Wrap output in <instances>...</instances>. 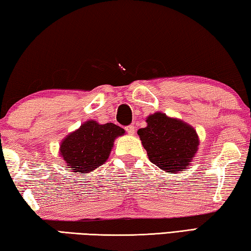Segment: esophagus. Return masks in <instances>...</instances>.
<instances>
[{
	"instance_id": "esophagus-1",
	"label": "esophagus",
	"mask_w": 251,
	"mask_h": 251,
	"mask_svg": "<svg viewBox=\"0 0 251 251\" xmlns=\"http://www.w3.org/2000/svg\"><path fill=\"white\" fill-rule=\"evenodd\" d=\"M126 132H128L129 134H134V126H132V125H130V126H126Z\"/></svg>"
}]
</instances>
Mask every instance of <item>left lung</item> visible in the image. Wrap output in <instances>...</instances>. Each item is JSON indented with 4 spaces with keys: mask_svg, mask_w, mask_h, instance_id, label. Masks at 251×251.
<instances>
[{
    "mask_svg": "<svg viewBox=\"0 0 251 251\" xmlns=\"http://www.w3.org/2000/svg\"><path fill=\"white\" fill-rule=\"evenodd\" d=\"M147 126L138 130L149 160L166 172L183 171L198 151L196 130L179 119L161 112L150 114Z\"/></svg>",
    "mask_w": 251,
    "mask_h": 251,
    "instance_id": "obj_1",
    "label": "left lung"
}]
</instances>
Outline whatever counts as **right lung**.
Instances as JSON below:
<instances>
[{"label": "right lung", "mask_w": 251, "mask_h": 251, "mask_svg": "<svg viewBox=\"0 0 251 251\" xmlns=\"http://www.w3.org/2000/svg\"><path fill=\"white\" fill-rule=\"evenodd\" d=\"M126 131L114 123L100 125L89 120L65 137L60 155L72 172L89 174L108 160L116 138Z\"/></svg>", "instance_id": "obj_1"}]
</instances>
